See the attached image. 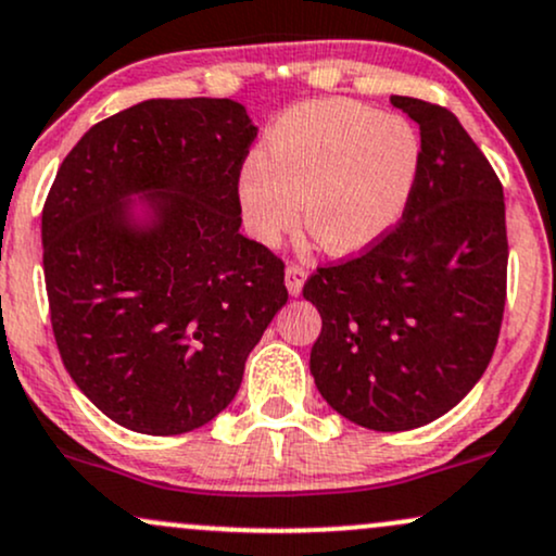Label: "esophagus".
Here are the masks:
<instances>
[{"mask_svg": "<svg viewBox=\"0 0 556 556\" xmlns=\"http://www.w3.org/2000/svg\"><path fill=\"white\" fill-rule=\"evenodd\" d=\"M304 280H306V267L302 263H289V267H286V286H289V293L299 296V293H302Z\"/></svg>", "mask_w": 556, "mask_h": 556, "instance_id": "1", "label": "esophagus"}]
</instances>
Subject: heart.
<instances>
[{
    "label": "heart",
    "instance_id": "1",
    "mask_svg": "<svg viewBox=\"0 0 556 556\" xmlns=\"http://www.w3.org/2000/svg\"><path fill=\"white\" fill-rule=\"evenodd\" d=\"M421 142L403 116L354 101L291 109L273 127L267 159L254 153L239 174V202L260 241L299 224L323 252L351 254L382 239L406 211Z\"/></svg>",
    "mask_w": 556,
    "mask_h": 556
}]
</instances>
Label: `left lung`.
<instances>
[{
    "instance_id": "obj_1",
    "label": "left lung",
    "mask_w": 556,
    "mask_h": 556,
    "mask_svg": "<svg viewBox=\"0 0 556 556\" xmlns=\"http://www.w3.org/2000/svg\"><path fill=\"white\" fill-rule=\"evenodd\" d=\"M419 124L401 220L304 283L323 330L309 369L338 414L408 432L458 406L492 362L507 299V226L492 163L440 103L390 96Z\"/></svg>"
}]
</instances>
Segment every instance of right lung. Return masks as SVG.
I'll use <instances>...</instances> for the list:
<instances>
[{
    "label": "right lung",
    "instance_id": "add662e5",
    "mask_svg": "<svg viewBox=\"0 0 556 556\" xmlns=\"http://www.w3.org/2000/svg\"><path fill=\"white\" fill-rule=\"evenodd\" d=\"M254 137L228 98L142 101L83 135L43 202L59 356L93 406L132 432L185 434L218 416L289 299L283 260L239 233ZM135 191L154 207L148 229L126 220Z\"/></svg>",
    "mask_w": 556,
    "mask_h": 556
}]
</instances>
